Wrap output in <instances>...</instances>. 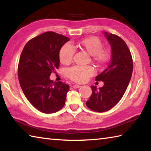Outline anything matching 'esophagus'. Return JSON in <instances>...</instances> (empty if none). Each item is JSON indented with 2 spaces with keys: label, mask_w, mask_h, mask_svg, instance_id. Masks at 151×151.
<instances>
[{
  "label": "esophagus",
  "mask_w": 151,
  "mask_h": 151,
  "mask_svg": "<svg viewBox=\"0 0 151 151\" xmlns=\"http://www.w3.org/2000/svg\"><path fill=\"white\" fill-rule=\"evenodd\" d=\"M81 86V85H73V88H80Z\"/></svg>",
  "instance_id": "1"
}]
</instances>
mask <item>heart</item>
I'll return each mask as SVG.
<instances>
[{
  "label": "heart",
  "instance_id": "heart-1",
  "mask_svg": "<svg viewBox=\"0 0 151 151\" xmlns=\"http://www.w3.org/2000/svg\"><path fill=\"white\" fill-rule=\"evenodd\" d=\"M79 49L85 51L92 56V60L97 66L106 64L111 57L108 48L103 47L101 40L96 37L85 38L76 43L75 46ZM74 50L69 45H65L59 51V59L63 65H68L72 62ZM94 70L91 66H73L66 71V75L70 80L78 83H83L93 76Z\"/></svg>",
  "mask_w": 151,
  "mask_h": 151
}]
</instances>
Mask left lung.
<instances>
[{
  "label": "left lung",
  "instance_id": "1",
  "mask_svg": "<svg viewBox=\"0 0 151 151\" xmlns=\"http://www.w3.org/2000/svg\"><path fill=\"white\" fill-rule=\"evenodd\" d=\"M111 47V60L105 70L97 75L96 81H103V87L91 86L92 94L86 106L94 111L103 112L114 106L126 91L132 73L131 52L121 37L104 32Z\"/></svg>",
  "mask_w": 151,
  "mask_h": 151
}]
</instances>
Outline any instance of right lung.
Listing matches in <instances>:
<instances>
[{"label": "right lung", "mask_w": 151, "mask_h": 151, "mask_svg": "<svg viewBox=\"0 0 151 151\" xmlns=\"http://www.w3.org/2000/svg\"><path fill=\"white\" fill-rule=\"evenodd\" d=\"M68 40L62 35L46 32L30 40L20 55V85L30 103L44 113L57 112L65 104L69 86L49 76L59 66V51Z\"/></svg>", "instance_id": "right-lung-1"}]
</instances>
